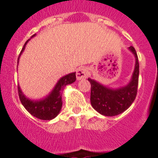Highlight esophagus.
Segmentation results:
<instances>
[{
	"label": "esophagus",
	"mask_w": 158,
	"mask_h": 158,
	"mask_svg": "<svg viewBox=\"0 0 158 158\" xmlns=\"http://www.w3.org/2000/svg\"><path fill=\"white\" fill-rule=\"evenodd\" d=\"M89 75V70L86 67H81L78 68L76 71V78L78 80L86 79Z\"/></svg>",
	"instance_id": "obj_1"
}]
</instances>
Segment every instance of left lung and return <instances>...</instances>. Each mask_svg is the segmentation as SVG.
Here are the masks:
<instances>
[{"instance_id": "8db88e82", "label": "left lung", "mask_w": 158, "mask_h": 158, "mask_svg": "<svg viewBox=\"0 0 158 158\" xmlns=\"http://www.w3.org/2000/svg\"><path fill=\"white\" fill-rule=\"evenodd\" d=\"M134 54L136 63L130 82L124 87L112 89L102 85L94 79H88L91 83V104L95 111L106 116H114L128 109L136 99L139 77V62L136 50L128 47Z\"/></svg>"}]
</instances>
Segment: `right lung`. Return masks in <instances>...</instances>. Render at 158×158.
<instances>
[{"mask_svg": "<svg viewBox=\"0 0 158 158\" xmlns=\"http://www.w3.org/2000/svg\"><path fill=\"white\" fill-rule=\"evenodd\" d=\"M34 36H35V34H34L32 38ZM29 40L26 41V42L23 46V48L18 57V63L19 62L20 56L26 48V46ZM75 80H76L75 72L70 73L68 75L62 77L56 83V85L54 87L52 91L46 98L40 99V100H31V99L26 98L25 95L22 93V90L18 85V95H19L20 100L25 108L34 117L43 120H52L59 115L62 106H63L62 91L66 86L73 83Z\"/></svg>", "mask_w": 158, "mask_h": 158, "instance_id": "right-lung-1", "label": "right lung"}]
</instances>
